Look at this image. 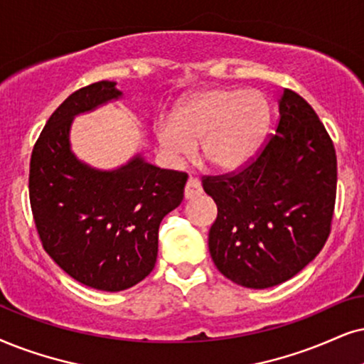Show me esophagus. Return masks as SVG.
I'll list each match as a JSON object with an SVG mask.
<instances>
[{
  "instance_id": "34e87169",
  "label": "esophagus",
  "mask_w": 364,
  "mask_h": 364,
  "mask_svg": "<svg viewBox=\"0 0 364 364\" xmlns=\"http://www.w3.org/2000/svg\"><path fill=\"white\" fill-rule=\"evenodd\" d=\"M201 195V185L196 178H190L188 179L186 186H185V198L186 200H193V198Z\"/></svg>"
}]
</instances>
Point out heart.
I'll return each mask as SVG.
<instances>
[{
    "mask_svg": "<svg viewBox=\"0 0 364 364\" xmlns=\"http://www.w3.org/2000/svg\"><path fill=\"white\" fill-rule=\"evenodd\" d=\"M270 122L269 102L257 90L210 89L195 94L173 117L156 121V139L173 163L195 153L216 169L240 168L259 148Z\"/></svg>",
    "mask_w": 364,
    "mask_h": 364,
    "instance_id": "heart-1",
    "label": "heart"
}]
</instances>
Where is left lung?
<instances>
[{
	"label": "left lung",
	"instance_id": "left-lung-1",
	"mask_svg": "<svg viewBox=\"0 0 364 364\" xmlns=\"http://www.w3.org/2000/svg\"><path fill=\"white\" fill-rule=\"evenodd\" d=\"M338 163L314 109L284 89L279 124L240 171L203 176L218 208L210 255L225 277L248 289L292 279L324 247L331 232Z\"/></svg>",
	"mask_w": 364,
	"mask_h": 364
}]
</instances>
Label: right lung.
Returning <instances> with one entry per match:
<instances>
[{
	"instance_id": "add662e5",
	"label": "right lung",
	"mask_w": 364,
	"mask_h": 364,
	"mask_svg": "<svg viewBox=\"0 0 364 364\" xmlns=\"http://www.w3.org/2000/svg\"><path fill=\"white\" fill-rule=\"evenodd\" d=\"M121 97L109 80L73 92L45 124L30 161V203L45 252L77 282L107 292L154 269L159 223L183 201L188 179L141 154L112 171L77 159L73 117Z\"/></svg>"
}]
</instances>
